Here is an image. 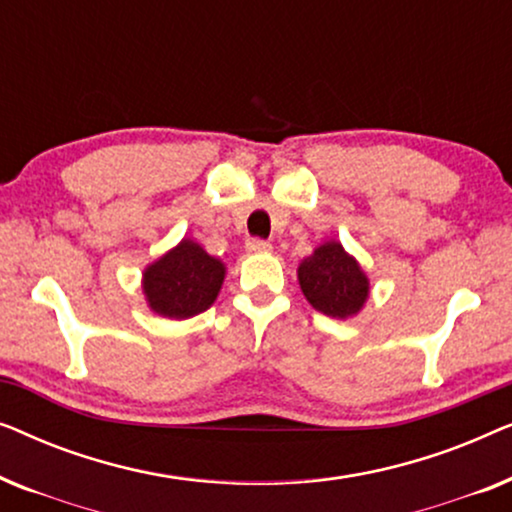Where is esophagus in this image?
Segmentation results:
<instances>
[{"mask_svg": "<svg viewBox=\"0 0 512 512\" xmlns=\"http://www.w3.org/2000/svg\"><path fill=\"white\" fill-rule=\"evenodd\" d=\"M270 249H272V244L265 242V240H247L249 254H268Z\"/></svg>", "mask_w": 512, "mask_h": 512, "instance_id": "esophagus-1", "label": "esophagus"}]
</instances>
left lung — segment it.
I'll return each mask as SVG.
<instances>
[{"instance_id": "1", "label": "left lung", "mask_w": 512, "mask_h": 512, "mask_svg": "<svg viewBox=\"0 0 512 512\" xmlns=\"http://www.w3.org/2000/svg\"><path fill=\"white\" fill-rule=\"evenodd\" d=\"M298 284L314 310L333 319H352L370 296L361 263L338 240L321 242L298 263Z\"/></svg>"}]
</instances>
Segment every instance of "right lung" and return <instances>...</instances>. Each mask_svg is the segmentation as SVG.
Returning <instances> with one entry per match:
<instances>
[{
    "mask_svg": "<svg viewBox=\"0 0 512 512\" xmlns=\"http://www.w3.org/2000/svg\"><path fill=\"white\" fill-rule=\"evenodd\" d=\"M226 279V263L209 256L202 244L184 237L177 247L149 263L142 272V291L158 317L184 321L209 310Z\"/></svg>",
    "mask_w": 512,
    "mask_h": 512,
    "instance_id": "obj_1",
    "label": "right lung"
}]
</instances>
